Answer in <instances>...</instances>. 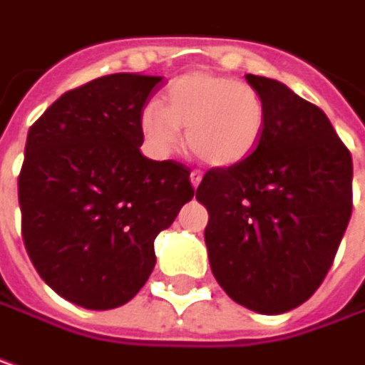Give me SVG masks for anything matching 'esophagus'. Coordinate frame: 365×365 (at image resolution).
<instances>
[{
	"label": "esophagus",
	"instance_id": "obj_1",
	"mask_svg": "<svg viewBox=\"0 0 365 365\" xmlns=\"http://www.w3.org/2000/svg\"><path fill=\"white\" fill-rule=\"evenodd\" d=\"M201 180H203V173H201V170H192V173H190V185H192L195 189L199 187Z\"/></svg>",
	"mask_w": 365,
	"mask_h": 365
}]
</instances>
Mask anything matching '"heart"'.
Masks as SVG:
<instances>
[{
	"label": "heart",
	"instance_id": "obj_1",
	"mask_svg": "<svg viewBox=\"0 0 365 365\" xmlns=\"http://www.w3.org/2000/svg\"><path fill=\"white\" fill-rule=\"evenodd\" d=\"M140 125L158 154H170L180 144V125H185L195 156L211 166H233L258 146L266 107L252 85L199 71L170 85L166 106L146 103Z\"/></svg>",
	"mask_w": 365,
	"mask_h": 365
}]
</instances>
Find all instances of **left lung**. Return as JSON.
Masks as SVG:
<instances>
[{"mask_svg":"<svg viewBox=\"0 0 365 365\" xmlns=\"http://www.w3.org/2000/svg\"><path fill=\"white\" fill-rule=\"evenodd\" d=\"M266 107L256 150L207 170L211 272L230 299L262 315L309 301L351 217V154L327 115L274 78L245 75Z\"/></svg>","mask_w":365,"mask_h":365,"instance_id":"1","label":"left lung"}]
</instances>
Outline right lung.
Returning <instances> with one entry per match:
<instances>
[{
    "label": "right lung",
    "instance_id": "1",
    "mask_svg": "<svg viewBox=\"0 0 365 365\" xmlns=\"http://www.w3.org/2000/svg\"><path fill=\"white\" fill-rule=\"evenodd\" d=\"M162 77L115 73L66 91L28 132L18 178L21 237L36 272L91 311L132 301L156 235L195 195L190 170L150 160L140 115Z\"/></svg>",
    "mask_w": 365,
    "mask_h": 365
}]
</instances>
